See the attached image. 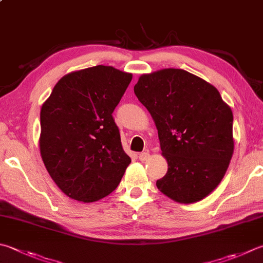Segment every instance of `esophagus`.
Instances as JSON below:
<instances>
[{"mask_svg": "<svg viewBox=\"0 0 263 263\" xmlns=\"http://www.w3.org/2000/svg\"><path fill=\"white\" fill-rule=\"evenodd\" d=\"M148 158H150V155H148V152H142L138 155V159H140L141 161H145L147 160Z\"/></svg>", "mask_w": 263, "mask_h": 263, "instance_id": "esophagus-1", "label": "esophagus"}]
</instances>
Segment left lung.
<instances>
[{
	"label": "left lung",
	"mask_w": 263,
	"mask_h": 263,
	"mask_svg": "<svg viewBox=\"0 0 263 263\" xmlns=\"http://www.w3.org/2000/svg\"><path fill=\"white\" fill-rule=\"evenodd\" d=\"M134 92L156 123L168 163L157 187L181 204L204 199L220 184L234 153L230 106L214 86L178 68L143 74Z\"/></svg>",
	"instance_id": "8db88e82"
}]
</instances>
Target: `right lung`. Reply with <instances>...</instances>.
<instances>
[{
    "instance_id": "obj_1",
    "label": "right lung",
    "mask_w": 263,
    "mask_h": 263,
    "mask_svg": "<svg viewBox=\"0 0 263 263\" xmlns=\"http://www.w3.org/2000/svg\"><path fill=\"white\" fill-rule=\"evenodd\" d=\"M132 79L112 66L74 71L42 104L40 152L49 175L72 199L108 196L132 161L112 117Z\"/></svg>"
}]
</instances>
